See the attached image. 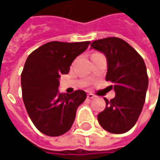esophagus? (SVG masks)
Wrapping results in <instances>:
<instances>
[{"mask_svg":"<svg viewBox=\"0 0 160 160\" xmlns=\"http://www.w3.org/2000/svg\"><path fill=\"white\" fill-rule=\"evenodd\" d=\"M87 98H89V99H93V98H96V96H95V95L92 93H88L87 95Z\"/></svg>","mask_w":160,"mask_h":160,"instance_id":"34e87169","label":"esophagus"}]
</instances>
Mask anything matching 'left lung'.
I'll list each match as a JSON object with an SVG mask.
<instances>
[{"instance_id": "obj_1", "label": "left lung", "mask_w": 160, "mask_h": 160, "mask_svg": "<svg viewBox=\"0 0 160 160\" xmlns=\"http://www.w3.org/2000/svg\"><path fill=\"white\" fill-rule=\"evenodd\" d=\"M91 48L102 52L108 59L106 80L111 81L115 97L106 101L107 107L98 115V122L111 133L121 134L134 126L142 113L149 85L142 57L127 42L107 38L91 43Z\"/></svg>"}]
</instances>
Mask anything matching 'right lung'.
I'll list each match as a JSON object with an SVG mask.
<instances>
[{
  "mask_svg": "<svg viewBox=\"0 0 160 160\" xmlns=\"http://www.w3.org/2000/svg\"><path fill=\"white\" fill-rule=\"evenodd\" d=\"M89 41L48 42L28 55L21 72L22 98L32 122L47 136H60L72 128L77 108L87 94L75 90L59 92V78L70 72L72 62L83 52Z\"/></svg>",
  "mask_w": 160,
  "mask_h": 160,
  "instance_id": "right-lung-1",
  "label": "right lung"
}]
</instances>
